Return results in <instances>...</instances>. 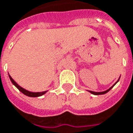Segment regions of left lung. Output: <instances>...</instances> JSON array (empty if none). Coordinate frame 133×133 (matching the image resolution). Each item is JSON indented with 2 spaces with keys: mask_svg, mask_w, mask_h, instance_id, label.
<instances>
[{
  "mask_svg": "<svg viewBox=\"0 0 133 133\" xmlns=\"http://www.w3.org/2000/svg\"><path fill=\"white\" fill-rule=\"evenodd\" d=\"M119 79H118V81H119ZM118 81H117V82H118ZM117 82H116V83H117ZM116 83H115V84H114V85H113V86H112V87H110L109 89H108V90H106V91H103V92H93V91H90V92H91L92 94H94V95H102V94H105V93H107V92H108L109 91V90H111V89H112V87H114V86H115L116 84Z\"/></svg>",
  "mask_w": 133,
  "mask_h": 133,
  "instance_id": "obj_1",
  "label": "left lung"
}]
</instances>
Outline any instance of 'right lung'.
<instances>
[{"label": "right lung", "mask_w": 133, "mask_h": 133, "mask_svg": "<svg viewBox=\"0 0 133 133\" xmlns=\"http://www.w3.org/2000/svg\"><path fill=\"white\" fill-rule=\"evenodd\" d=\"M9 77H10V81L12 82V83L20 90V91L22 93H24V95L26 96H30V97H38V96H41L42 95H43V94H45L46 91H43V92H30L28 91V90H26L24 88H22L21 87H20L13 79H12V77L9 75Z\"/></svg>", "instance_id": "right-lung-1"}]
</instances>
